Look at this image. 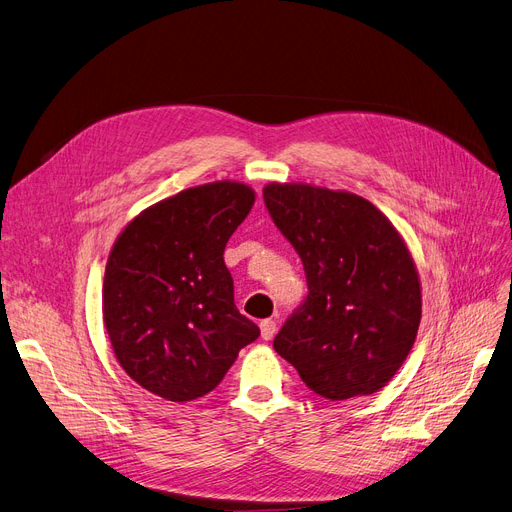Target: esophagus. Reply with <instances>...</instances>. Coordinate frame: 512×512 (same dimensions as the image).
Segmentation results:
<instances>
[{
  "instance_id": "obj_1",
  "label": "esophagus",
  "mask_w": 512,
  "mask_h": 512,
  "mask_svg": "<svg viewBox=\"0 0 512 512\" xmlns=\"http://www.w3.org/2000/svg\"><path fill=\"white\" fill-rule=\"evenodd\" d=\"M259 330H261L263 340H272L274 334H276V321L274 319H263L259 324Z\"/></svg>"
}]
</instances>
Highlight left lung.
I'll return each instance as SVG.
<instances>
[{"label":"left lung","mask_w":512,"mask_h":512,"mask_svg":"<svg viewBox=\"0 0 512 512\" xmlns=\"http://www.w3.org/2000/svg\"><path fill=\"white\" fill-rule=\"evenodd\" d=\"M263 199L301 255L309 294L274 338L319 396L382 390L409 357L421 282L405 238L367 199L307 182H270Z\"/></svg>","instance_id":"8db88e82"}]
</instances>
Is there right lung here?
I'll return each mask as SVG.
<instances>
[{
  "mask_svg": "<svg viewBox=\"0 0 512 512\" xmlns=\"http://www.w3.org/2000/svg\"><path fill=\"white\" fill-rule=\"evenodd\" d=\"M253 203L245 182H207L143 209L118 234L105 265L103 326L120 367L151 394L205 396L257 340L224 263Z\"/></svg>",
  "mask_w": 512,
  "mask_h": 512,
  "instance_id": "obj_1",
  "label": "right lung"
}]
</instances>
